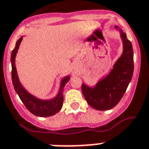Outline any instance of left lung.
<instances>
[{"mask_svg":"<svg viewBox=\"0 0 149 149\" xmlns=\"http://www.w3.org/2000/svg\"><path fill=\"white\" fill-rule=\"evenodd\" d=\"M123 43L121 56L114 64L112 69L94 86L82 83V91L85 100L95 109L109 110L117 105L125 94L134 73L133 46L126 33L118 26Z\"/></svg>","mask_w":149,"mask_h":149,"instance_id":"1","label":"left lung"}]
</instances>
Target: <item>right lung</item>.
<instances>
[{
  "label": "right lung",
  "instance_id": "right-lung-1",
  "mask_svg": "<svg viewBox=\"0 0 149 149\" xmlns=\"http://www.w3.org/2000/svg\"><path fill=\"white\" fill-rule=\"evenodd\" d=\"M22 39L23 37H21L19 40L16 42L15 47L12 51L11 58H10L12 64V81L14 89L19 95L21 100L24 103V105L28 109V110L33 114L34 116L39 117H49V116H54L62 108L63 102H64L63 91L66 84L67 83V82H69L70 76H67L62 79L61 81L58 93L55 97L52 99L42 100L30 94L21 84L15 67V56Z\"/></svg>",
  "mask_w": 149,
  "mask_h": 149
}]
</instances>
